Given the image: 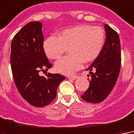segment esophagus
Segmentation results:
<instances>
[{
  "label": "esophagus",
  "instance_id": "esophagus-1",
  "mask_svg": "<svg viewBox=\"0 0 134 134\" xmlns=\"http://www.w3.org/2000/svg\"><path fill=\"white\" fill-rule=\"evenodd\" d=\"M77 77V75H71V76H68V78L71 79V80H75Z\"/></svg>",
  "mask_w": 134,
  "mask_h": 134
}]
</instances>
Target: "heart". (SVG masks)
<instances>
[{
    "label": "heart",
    "mask_w": 134,
    "mask_h": 134,
    "mask_svg": "<svg viewBox=\"0 0 134 134\" xmlns=\"http://www.w3.org/2000/svg\"><path fill=\"white\" fill-rule=\"evenodd\" d=\"M105 42V32L99 26L82 24L63 30L59 38L49 36L43 42V50L49 59H59L67 49L70 54L54 64L57 72L72 74L85 63L92 62L100 54Z\"/></svg>",
    "instance_id": "1"
}]
</instances>
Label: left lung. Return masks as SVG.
<instances>
[{
    "instance_id": "1",
    "label": "left lung",
    "mask_w": 134,
    "mask_h": 134,
    "mask_svg": "<svg viewBox=\"0 0 134 134\" xmlns=\"http://www.w3.org/2000/svg\"><path fill=\"white\" fill-rule=\"evenodd\" d=\"M105 41L100 54L86 70L92 78L90 87L81 96L89 103H98L105 99L115 85L121 67V45L119 35L104 24ZM90 75H88L89 76Z\"/></svg>"
}]
</instances>
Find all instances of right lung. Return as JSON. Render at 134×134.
I'll use <instances>...</instances> for the list:
<instances>
[{"label":"right lung","instance_id":"obj_1","mask_svg":"<svg viewBox=\"0 0 134 134\" xmlns=\"http://www.w3.org/2000/svg\"><path fill=\"white\" fill-rule=\"evenodd\" d=\"M42 24L31 21L12 39L10 64L14 83L23 98L36 107L47 105L57 96L58 86L66 77L60 74L39 75L52 64L43 50Z\"/></svg>","mask_w":134,"mask_h":134}]
</instances>
